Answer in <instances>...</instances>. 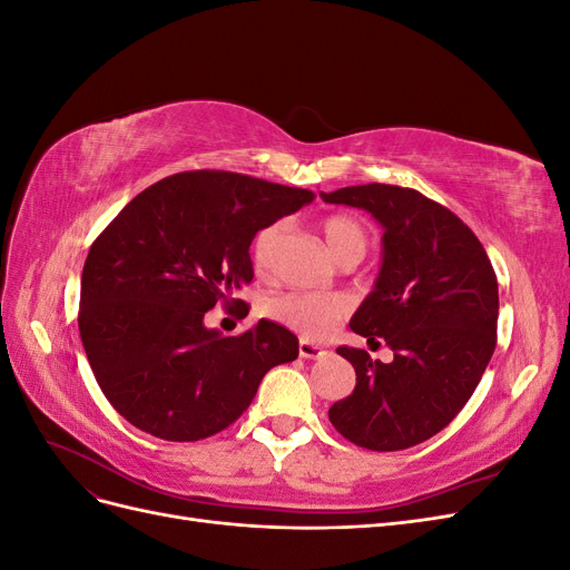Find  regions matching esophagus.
Returning a JSON list of instances; mask_svg holds the SVG:
<instances>
[{
  "instance_id": "esophagus-1",
  "label": "esophagus",
  "mask_w": 570,
  "mask_h": 570,
  "mask_svg": "<svg viewBox=\"0 0 570 570\" xmlns=\"http://www.w3.org/2000/svg\"><path fill=\"white\" fill-rule=\"evenodd\" d=\"M327 354L325 347H321V344H314L308 340H299V356L304 358H323Z\"/></svg>"
}]
</instances>
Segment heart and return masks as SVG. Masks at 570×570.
<instances>
[{"label":"heart","instance_id":"b5f03b06","mask_svg":"<svg viewBox=\"0 0 570 570\" xmlns=\"http://www.w3.org/2000/svg\"><path fill=\"white\" fill-rule=\"evenodd\" d=\"M283 223H271L254 237L252 266L258 275H268L273 268L275 249L283 239ZM321 233L325 245L335 254L337 262L347 258H364L368 252L366 223L352 214H331L321 220ZM266 314L275 323H283L289 331L306 340H323L331 335L337 323L347 316V299L340 295H321V292H283L266 302Z\"/></svg>","mask_w":570,"mask_h":570}]
</instances>
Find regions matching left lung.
I'll use <instances>...</instances> for the list:
<instances>
[{"instance_id":"1","label":"left lung","mask_w":570,"mask_h":570,"mask_svg":"<svg viewBox=\"0 0 570 570\" xmlns=\"http://www.w3.org/2000/svg\"><path fill=\"white\" fill-rule=\"evenodd\" d=\"M321 197L366 209L385 230L381 273L350 327L368 342L383 337L394 352L383 364L364 350L337 347L356 371V387L327 419L364 450H409L454 421L490 364L494 268L473 230L419 189L368 183Z\"/></svg>"}]
</instances>
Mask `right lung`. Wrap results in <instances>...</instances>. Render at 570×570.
<instances>
[{
	"mask_svg": "<svg viewBox=\"0 0 570 570\" xmlns=\"http://www.w3.org/2000/svg\"><path fill=\"white\" fill-rule=\"evenodd\" d=\"M312 189L230 170H185L149 185L95 239L82 266L78 327L111 406L168 442L235 423L262 377L295 361L299 340L262 318L223 337L204 325L254 278L256 233L314 202Z\"/></svg>",
	"mask_w": 570,
	"mask_h": 570,
	"instance_id": "right-lung-1",
	"label": "right lung"
}]
</instances>
